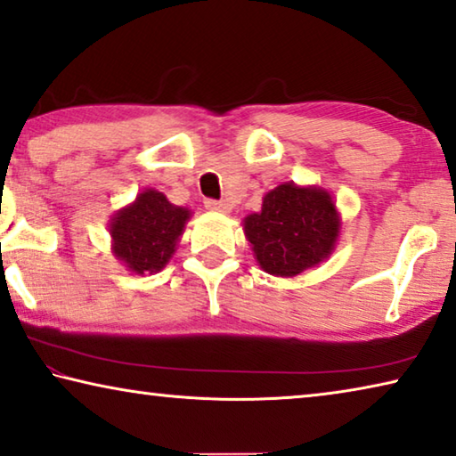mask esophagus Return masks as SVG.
<instances>
[{
	"label": "esophagus",
	"mask_w": 456,
	"mask_h": 456,
	"mask_svg": "<svg viewBox=\"0 0 456 456\" xmlns=\"http://www.w3.org/2000/svg\"><path fill=\"white\" fill-rule=\"evenodd\" d=\"M204 206L208 208V210H212V212H228V204H224V201H220V200H210V198H208L204 201Z\"/></svg>",
	"instance_id": "obj_1"
}]
</instances>
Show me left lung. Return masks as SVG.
Listing matches in <instances>:
<instances>
[{
  "instance_id": "1",
  "label": "left lung",
  "mask_w": 456,
  "mask_h": 456,
  "mask_svg": "<svg viewBox=\"0 0 456 456\" xmlns=\"http://www.w3.org/2000/svg\"><path fill=\"white\" fill-rule=\"evenodd\" d=\"M244 234L263 271L295 277L333 250L339 218L327 191L281 183L266 193L263 210L244 220Z\"/></svg>"
}]
</instances>
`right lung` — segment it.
<instances>
[{
    "instance_id": "right-lung-1",
    "label": "right lung",
    "mask_w": 456,
    "mask_h": 456,
    "mask_svg": "<svg viewBox=\"0 0 456 456\" xmlns=\"http://www.w3.org/2000/svg\"><path fill=\"white\" fill-rule=\"evenodd\" d=\"M188 218L190 210L169 204L161 191L145 190L110 224L115 255L133 273H158L175 252Z\"/></svg>"
}]
</instances>
